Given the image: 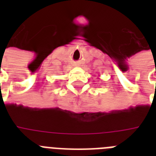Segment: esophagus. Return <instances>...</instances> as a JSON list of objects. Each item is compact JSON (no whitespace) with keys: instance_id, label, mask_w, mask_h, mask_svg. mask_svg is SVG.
<instances>
[{"instance_id":"obj_1","label":"esophagus","mask_w":156,"mask_h":156,"mask_svg":"<svg viewBox=\"0 0 156 156\" xmlns=\"http://www.w3.org/2000/svg\"><path fill=\"white\" fill-rule=\"evenodd\" d=\"M75 66H78V64H75Z\"/></svg>"}]
</instances>
